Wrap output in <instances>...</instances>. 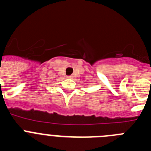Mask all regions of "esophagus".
Here are the masks:
<instances>
[{"mask_svg":"<svg viewBox=\"0 0 151 151\" xmlns=\"http://www.w3.org/2000/svg\"><path fill=\"white\" fill-rule=\"evenodd\" d=\"M73 76H69L67 77V78H73Z\"/></svg>","mask_w":151,"mask_h":151,"instance_id":"34e87169","label":"esophagus"}]
</instances>
